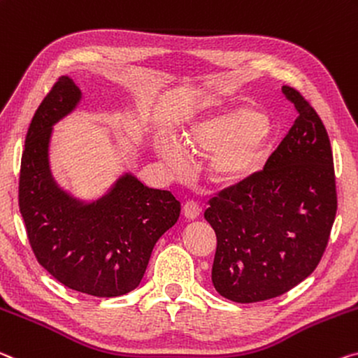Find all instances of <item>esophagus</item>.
Instances as JSON below:
<instances>
[{
	"instance_id": "esophagus-1",
	"label": "esophagus",
	"mask_w": 358,
	"mask_h": 358,
	"mask_svg": "<svg viewBox=\"0 0 358 358\" xmlns=\"http://www.w3.org/2000/svg\"><path fill=\"white\" fill-rule=\"evenodd\" d=\"M183 215L188 220H196L201 215V207L197 206V202L189 201L183 206Z\"/></svg>"
}]
</instances>
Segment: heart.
Masks as SVG:
<instances>
[{
    "label": "heart",
    "instance_id": "heart-1",
    "mask_svg": "<svg viewBox=\"0 0 358 358\" xmlns=\"http://www.w3.org/2000/svg\"><path fill=\"white\" fill-rule=\"evenodd\" d=\"M274 141V126L268 117L250 106L210 116L192 122L183 145L197 155H210L207 175L218 186L241 185L263 167ZM155 148L172 173L188 169V159L173 140L157 135Z\"/></svg>",
    "mask_w": 358,
    "mask_h": 358
}]
</instances>
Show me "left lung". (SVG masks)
I'll list each match as a JSON object with an SVG mask.
<instances>
[{"label":"left lung","mask_w":358,"mask_h":358,"mask_svg":"<svg viewBox=\"0 0 358 358\" xmlns=\"http://www.w3.org/2000/svg\"><path fill=\"white\" fill-rule=\"evenodd\" d=\"M298 119L264 170L220 192L203 213L215 234V290L234 303L280 296L314 272L336 217L333 152L322 119L283 86Z\"/></svg>","instance_id":"left-lung-1"}]
</instances>
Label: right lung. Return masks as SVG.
Returning a JSON list of instances; mask_svg holds the SVG:
<instances>
[{
  "label": "right lung",
  "instance_id": "add662e5",
  "mask_svg": "<svg viewBox=\"0 0 358 358\" xmlns=\"http://www.w3.org/2000/svg\"><path fill=\"white\" fill-rule=\"evenodd\" d=\"M83 92L62 76L31 119L22 155L19 206L39 264L71 290L116 298L143 279L152 248L180 218L172 192L152 189L124 169L99 197H78L50 167L54 126Z\"/></svg>",
  "mask_w": 358,
  "mask_h": 358
}]
</instances>
